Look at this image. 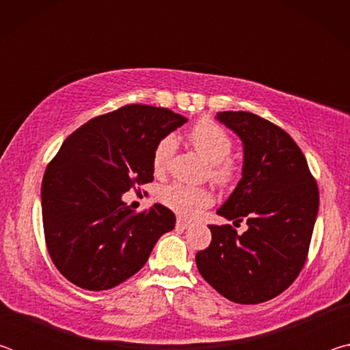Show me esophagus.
<instances>
[{
  "label": "esophagus",
  "mask_w": 350,
  "mask_h": 350,
  "mask_svg": "<svg viewBox=\"0 0 350 350\" xmlns=\"http://www.w3.org/2000/svg\"><path fill=\"white\" fill-rule=\"evenodd\" d=\"M176 225H177V228H182V230H185V228H188V227H189V222L183 221V219H177Z\"/></svg>",
  "instance_id": "34e87169"
}]
</instances>
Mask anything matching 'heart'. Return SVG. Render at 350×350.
<instances>
[{
    "mask_svg": "<svg viewBox=\"0 0 350 350\" xmlns=\"http://www.w3.org/2000/svg\"><path fill=\"white\" fill-rule=\"evenodd\" d=\"M194 150L210 163V177L216 183L227 187L233 183L238 174L234 162L230 159L233 151V139L219 123L202 118L188 134ZM176 150L173 135H167L159 142L152 154V170L156 174L167 171L168 163ZM161 200L163 205L183 217H193L213 204V196L206 188L189 187L174 182L162 188Z\"/></svg>",
    "mask_w": 350,
    "mask_h": 350,
    "instance_id": "1",
    "label": "heart"
}]
</instances>
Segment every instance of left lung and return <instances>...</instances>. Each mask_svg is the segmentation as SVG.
Instances as JSON below:
<instances>
[{
    "label": "left lung",
    "mask_w": 350,
    "mask_h": 350,
    "mask_svg": "<svg viewBox=\"0 0 350 350\" xmlns=\"http://www.w3.org/2000/svg\"><path fill=\"white\" fill-rule=\"evenodd\" d=\"M239 135L244 167L238 187L217 210L232 225H208L211 244L196 254L199 273L225 298L258 304L282 293L309 253L319 193L303 151L290 135L245 111L217 112Z\"/></svg>",
    "instance_id": "8db88e82"
}]
</instances>
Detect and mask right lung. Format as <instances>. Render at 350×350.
Instances as JSON below:
<instances>
[{"instance_id": "right-lung-1", "label": "right lung", "mask_w": 350, "mask_h": 350, "mask_svg": "<svg viewBox=\"0 0 350 350\" xmlns=\"http://www.w3.org/2000/svg\"><path fill=\"white\" fill-rule=\"evenodd\" d=\"M187 118L167 108L126 105L92 118L47 165L41 208L47 252L58 271L85 290H108L137 273L176 216L154 204L134 213L123 193L152 182L159 142Z\"/></svg>"}]
</instances>
